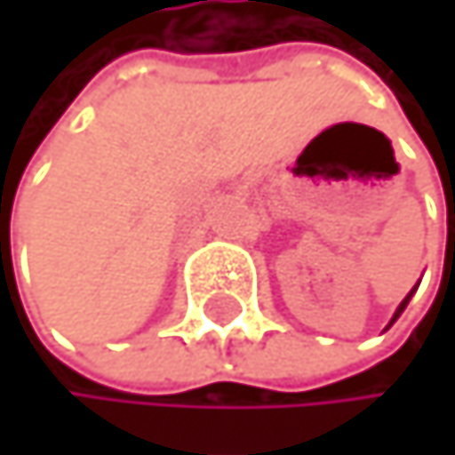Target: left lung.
<instances>
[{
    "label": "left lung",
    "mask_w": 455,
    "mask_h": 455,
    "mask_svg": "<svg viewBox=\"0 0 455 455\" xmlns=\"http://www.w3.org/2000/svg\"><path fill=\"white\" fill-rule=\"evenodd\" d=\"M412 291H415V289H412ZM412 291H410V294L404 297V300H401V306H398V311L393 314V319H390V324H393V322H395V319L401 316V311H404V308H407V303H410V297H412Z\"/></svg>",
    "instance_id": "left-lung-1"
}]
</instances>
